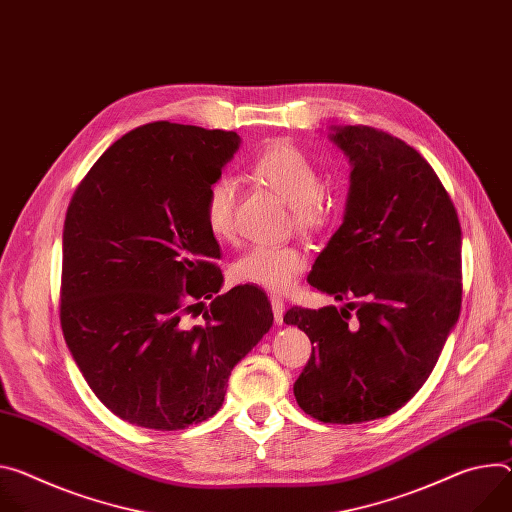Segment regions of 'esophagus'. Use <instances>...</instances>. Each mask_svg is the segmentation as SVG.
I'll list each match as a JSON object with an SVG mask.
<instances>
[{"mask_svg":"<svg viewBox=\"0 0 512 512\" xmlns=\"http://www.w3.org/2000/svg\"><path fill=\"white\" fill-rule=\"evenodd\" d=\"M271 310H273V318L277 324L284 322V312H286V304L280 296H271Z\"/></svg>","mask_w":512,"mask_h":512,"instance_id":"obj_1","label":"esophagus"}]
</instances>
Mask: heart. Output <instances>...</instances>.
Here are the masks:
<instances>
[{
	"mask_svg": "<svg viewBox=\"0 0 512 512\" xmlns=\"http://www.w3.org/2000/svg\"><path fill=\"white\" fill-rule=\"evenodd\" d=\"M251 173L292 210L294 226L302 232H316L329 218L324 198V179L316 163L296 145L277 143L261 151ZM202 220L216 241H230L235 235V183L226 177L212 179L200 202ZM306 267V257L292 245H255L230 267L232 280L267 292H286Z\"/></svg>",
	"mask_w": 512,
	"mask_h": 512,
	"instance_id": "obj_1",
	"label": "heart"
}]
</instances>
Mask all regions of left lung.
Masks as SVG:
<instances>
[{
    "mask_svg": "<svg viewBox=\"0 0 512 512\" xmlns=\"http://www.w3.org/2000/svg\"><path fill=\"white\" fill-rule=\"evenodd\" d=\"M331 138L353 165L351 188L308 284L347 304L292 306L284 322L314 343L294 384L300 408L357 425L396 412L431 376L459 318L461 226L433 167L400 138L361 124Z\"/></svg>",
    "mask_w": 512,
    "mask_h": 512,
    "instance_id": "8db88e82",
    "label": "left lung"
}]
</instances>
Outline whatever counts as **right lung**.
<instances>
[{
	"label": "right lung",
	"instance_id": "obj_1",
	"mask_svg": "<svg viewBox=\"0 0 512 512\" xmlns=\"http://www.w3.org/2000/svg\"><path fill=\"white\" fill-rule=\"evenodd\" d=\"M239 145L232 130L138 126L69 202L61 329L89 388L130 425L179 431L216 414L232 367L273 322L261 288L218 296L220 247L200 212ZM202 297L213 300L208 311ZM196 307L205 312L192 328Z\"/></svg>",
	"mask_w": 512,
	"mask_h": 512
}]
</instances>
